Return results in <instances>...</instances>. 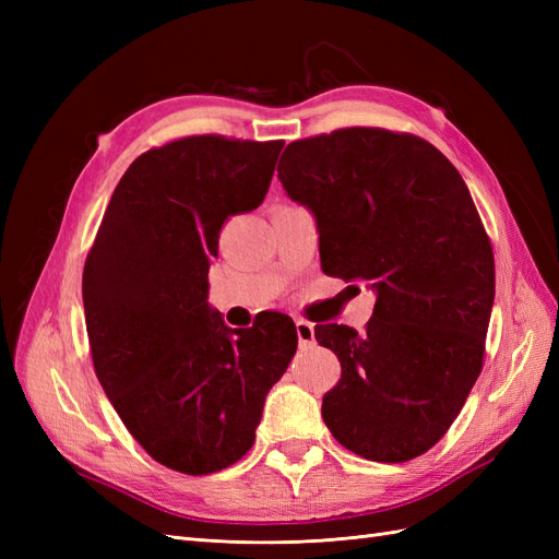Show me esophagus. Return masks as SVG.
Here are the masks:
<instances>
[{
    "mask_svg": "<svg viewBox=\"0 0 559 559\" xmlns=\"http://www.w3.org/2000/svg\"><path fill=\"white\" fill-rule=\"evenodd\" d=\"M296 335H298L300 347H312L314 345V324H310V321H306V319H298Z\"/></svg>",
    "mask_w": 559,
    "mask_h": 559,
    "instance_id": "obj_1",
    "label": "esophagus"
}]
</instances>
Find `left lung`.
<instances>
[{"instance_id": "obj_1", "label": "left lung", "mask_w": 559, "mask_h": 559, "mask_svg": "<svg viewBox=\"0 0 559 559\" xmlns=\"http://www.w3.org/2000/svg\"><path fill=\"white\" fill-rule=\"evenodd\" d=\"M277 173L317 218L321 270L378 292L361 335L314 329L343 368L321 417L364 460H415L445 436L483 370L495 253L466 183L427 140L382 128L296 140Z\"/></svg>"}]
</instances>
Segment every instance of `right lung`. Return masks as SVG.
I'll list each match as a JSON object with an SVG mask.
<instances>
[{
	"instance_id": "right-lung-1",
	"label": "right lung",
	"mask_w": 559,
	"mask_h": 559,
	"mask_svg": "<svg viewBox=\"0 0 559 559\" xmlns=\"http://www.w3.org/2000/svg\"><path fill=\"white\" fill-rule=\"evenodd\" d=\"M282 146L193 134L148 148L118 181L83 265L99 384L134 441L189 476L249 452L298 347L286 314L230 331L207 306L218 233L261 205Z\"/></svg>"
}]
</instances>
